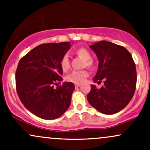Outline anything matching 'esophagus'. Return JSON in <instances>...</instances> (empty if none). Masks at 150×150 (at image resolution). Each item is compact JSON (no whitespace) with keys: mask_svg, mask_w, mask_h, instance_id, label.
Masks as SVG:
<instances>
[{"mask_svg":"<svg viewBox=\"0 0 150 150\" xmlns=\"http://www.w3.org/2000/svg\"><path fill=\"white\" fill-rule=\"evenodd\" d=\"M80 85H81V84H75V87H80Z\"/></svg>","mask_w":150,"mask_h":150,"instance_id":"1","label":"esophagus"}]
</instances>
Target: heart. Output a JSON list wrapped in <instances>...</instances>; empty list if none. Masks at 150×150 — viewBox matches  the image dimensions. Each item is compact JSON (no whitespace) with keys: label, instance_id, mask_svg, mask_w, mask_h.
Wrapping results in <instances>:
<instances>
[{"label":"heart","instance_id":"heart-1","mask_svg":"<svg viewBox=\"0 0 150 150\" xmlns=\"http://www.w3.org/2000/svg\"><path fill=\"white\" fill-rule=\"evenodd\" d=\"M75 54L78 57L84 60L83 67H87L89 69L92 70L94 68V63L91 58L92 55L87 49L85 48H79L75 51ZM60 65L61 67V69L63 71H67L70 67V63L68 56L65 55L61 58L60 61ZM89 76V73L87 70H74L68 74L65 77V80L68 82H73L74 84H81L85 81L87 77Z\"/></svg>","mask_w":150,"mask_h":150}]
</instances>
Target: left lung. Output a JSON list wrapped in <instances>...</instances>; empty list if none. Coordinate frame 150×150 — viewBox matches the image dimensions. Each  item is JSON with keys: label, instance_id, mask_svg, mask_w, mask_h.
Listing matches in <instances>:
<instances>
[{"label": "left lung", "instance_id": "8db88e82", "mask_svg": "<svg viewBox=\"0 0 150 150\" xmlns=\"http://www.w3.org/2000/svg\"><path fill=\"white\" fill-rule=\"evenodd\" d=\"M99 59V68L93 80L104 85H91L87 100L104 114H113L124 108L133 97L137 73L131 54L123 46L101 41L90 46Z\"/></svg>", "mask_w": 150, "mask_h": 150}]
</instances>
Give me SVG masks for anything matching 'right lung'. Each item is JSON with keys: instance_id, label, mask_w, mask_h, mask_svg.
Segmentation results:
<instances>
[{"instance_id": "add662e5", "label": "right lung", "mask_w": 150, "mask_h": 150, "mask_svg": "<svg viewBox=\"0 0 150 150\" xmlns=\"http://www.w3.org/2000/svg\"><path fill=\"white\" fill-rule=\"evenodd\" d=\"M70 42L39 45L24 56L15 73L16 90L27 110L46 120L59 118L69 108L75 86L73 82L58 85L63 78L61 58Z\"/></svg>"}]
</instances>
